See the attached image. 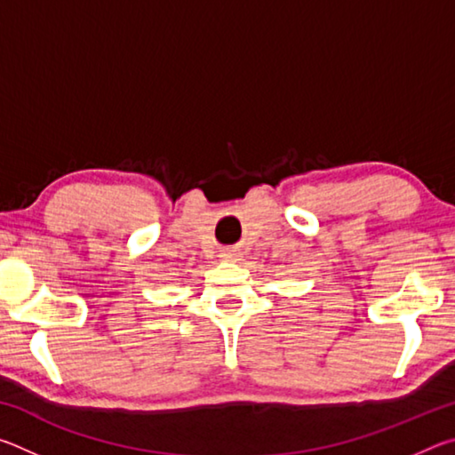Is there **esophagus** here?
Segmentation results:
<instances>
[{"mask_svg": "<svg viewBox=\"0 0 455 455\" xmlns=\"http://www.w3.org/2000/svg\"><path fill=\"white\" fill-rule=\"evenodd\" d=\"M220 259H222V260H235V259H236V252L227 249V251L220 252Z\"/></svg>", "mask_w": 455, "mask_h": 455, "instance_id": "obj_1", "label": "esophagus"}]
</instances>
